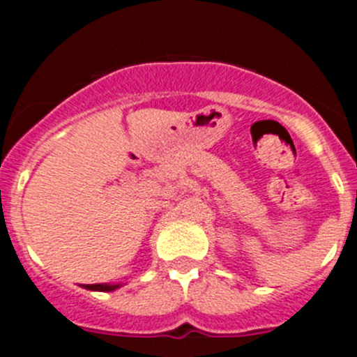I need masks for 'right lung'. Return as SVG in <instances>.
I'll list each match as a JSON object with an SVG mask.
<instances>
[{
    "instance_id": "1",
    "label": "right lung",
    "mask_w": 357,
    "mask_h": 357,
    "mask_svg": "<svg viewBox=\"0 0 357 357\" xmlns=\"http://www.w3.org/2000/svg\"><path fill=\"white\" fill-rule=\"evenodd\" d=\"M84 288L91 291H114L119 288V284H84Z\"/></svg>"
}]
</instances>
